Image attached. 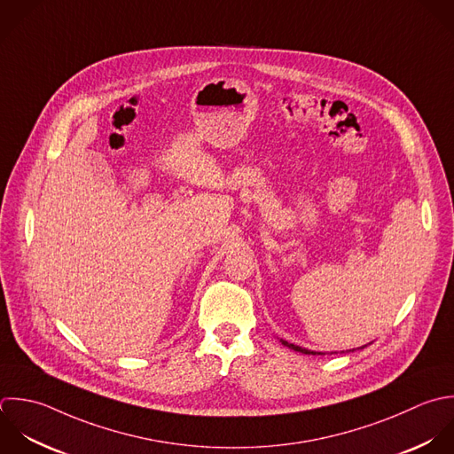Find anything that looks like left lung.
Listing matches in <instances>:
<instances>
[{"label": "left lung", "mask_w": 454, "mask_h": 454, "mask_svg": "<svg viewBox=\"0 0 454 454\" xmlns=\"http://www.w3.org/2000/svg\"><path fill=\"white\" fill-rule=\"evenodd\" d=\"M283 345H285V347H288V348H292V350H295V352H301V354H315V352H311V350L301 348V347H297V345H292V343H288V341H283Z\"/></svg>", "instance_id": "left-lung-1"}]
</instances>
